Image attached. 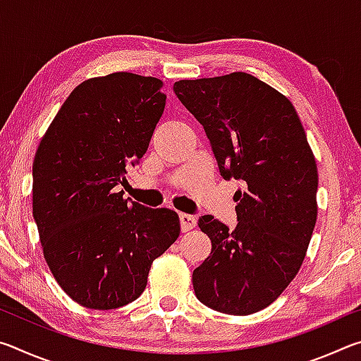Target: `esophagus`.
Wrapping results in <instances>:
<instances>
[{
	"label": "esophagus",
	"mask_w": 361,
	"mask_h": 361,
	"mask_svg": "<svg viewBox=\"0 0 361 361\" xmlns=\"http://www.w3.org/2000/svg\"><path fill=\"white\" fill-rule=\"evenodd\" d=\"M197 224V219H195L192 215H188V213H180V226L183 232H188L195 228Z\"/></svg>",
	"instance_id": "obj_1"
}]
</instances>
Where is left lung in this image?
<instances>
[{
    "label": "left lung",
    "mask_w": 361,
    "mask_h": 361,
    "mask_svg": "<svg viewBox=\"0 0 361 361\" xmlns=\"http://www.w3.org/2000/svg\"><path fill=\"white\" fill-rule=\"evenodd\" d=\"M173 92L204 126L223 178L243 183L234 231L199 218L212 253L192 272L195 296L218 312L255 314L282 295L307 252L317 221L314 152L291 102L248 73L183 79Z\"/></svg>",
    "instance_id": "left-lung-1"
}]
</instances>
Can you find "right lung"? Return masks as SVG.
Returning a JSON list of instances; mask_svg holds the SVG:
<instances>
[{
    "label": "right lung",
    "mask_w": 361,
    "mask_h": 361,
    "mask_svg": "<svg viewBox=\"0 0 361 361\" xmlns=\"http://www.w3.org/2000/svg\"><path fill=\"white\" fill-rule=\"evenodd\" d=\"M162 81L133 73L87 79L46 130L33 162V218L57 283L87 309L129 304L180 218L122 197L127 166L148 149L166 108Z\"/></svg>",
    "instance_id": "obj_1"
}]
</instances>
